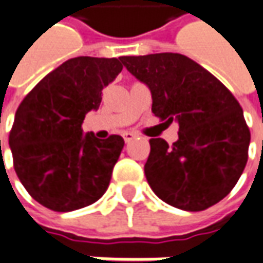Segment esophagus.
Segmentation results:
<instances>
[{
    "label": "esophagus",
    "mask_w": 263,
    "mask_h": 263,
    "mask_svg": "<svg viewBox=\"0 0 263 263\" xmlns=\"http://www.w3.org/2000/svg\"><path fill=\"white\" fill-rule=\"evenodd\" d=\"M122 137H124L125 142H131L132 139L137 138V135H135V134H132V132H124V134H122Z\"/></svg>",
    "instance_id": "obj_1"
}]
</instances>
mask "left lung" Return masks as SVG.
Instances as JSON below:
<instances>
[{
	"instance_id": "1",
	"label": "left lung",
	"mask_w": 263,
	"mask_h": 263,
	"mask_svg": "<svg viewBox=\"0 0 263 263\" xmlns=\"http://www.w3.org/2000/svg\"><path fill=\"white\" fill-rule=\"evenodd\" d=\"M121 62L148 86L155 117L180 126L173 145L149 139L144 170L153 192L187 212L224 199L243 173L251 142L235 96L210 71L178 53L124 56Z\"/></svg>"
}]
</instances>
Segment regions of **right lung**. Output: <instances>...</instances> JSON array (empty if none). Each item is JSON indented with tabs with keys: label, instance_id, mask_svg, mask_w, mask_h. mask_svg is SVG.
<instances>
[{
	"label": "right lung",
	"instance_id": "obj_1",
	"mask_svg": "<svg viewBox=\"0 0 263 263\" xmlns=\"http://www.w3.org/2000/svg\"><path fill=\"white\" fill-rule=\"evenodd\" d=\"M122 67L115 57H74L20 103L10 132L14 170L30 196L50 210H78L106 192L124 139L83 134L82 124Z\"/></svg>",
	"mask_w": 263,
	"mask_h": 263
}]
</instances>
